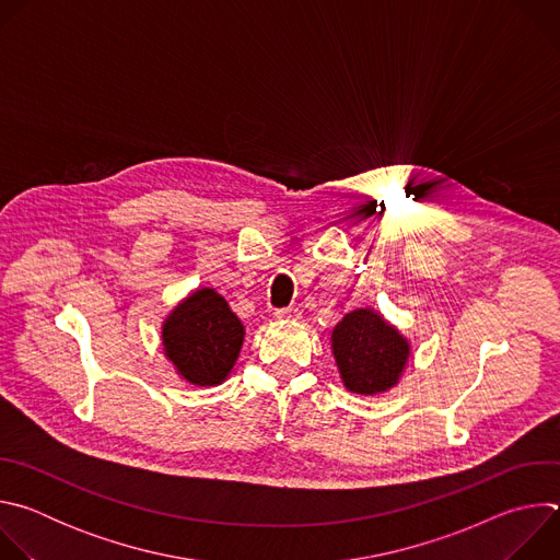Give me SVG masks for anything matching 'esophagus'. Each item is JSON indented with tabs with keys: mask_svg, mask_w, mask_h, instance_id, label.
<instances>
[{
	"mask_svg": "<svg viewBox=\"0 0 560 560\" xmlns=\"http://www.w3.org/2000/svg\"><path fill=\"white\" fill-rule=\"evenodd\" d=\"M277 318H283V322H299L301 318V310L296 305H288V307H279L275 312Z\"/></svg>",
	"mask_w": 560,
	"mask_h": 560,
	"instance_id": "esophagus-1",
	"label": "esophagus"
}]
</instances>
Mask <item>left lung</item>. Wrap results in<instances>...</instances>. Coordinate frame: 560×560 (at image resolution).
<instances>
[{
  "label": "left lung",
  "mask_w": 560,
  "mask_h": 560,
  "mask_svg": "<svg viewBox=\"0 0 560 560\" xmlns=\"http://www.w3.org/2000/svg\"><path fill=\"white\" fill-rule=\"evenodd\" d=\"M332 350L348 389L376 394L392 387L404 372L408 341L383 316L370 310H354L332 332Z\"/></svg>",
  "instance_id": "left-lung-1"
}]
</instances>
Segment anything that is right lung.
Returning a JSON list of instances; mask_svg holds the SVG:
<instances>
[{"label":"right lung","mask_w":560,"mask_h":560,"mask_svg":"<svg viewBox=\"0 0 560 560\" xmlns=\"http://www.w3.org/2000/svg\"><path fill=\"white\" fill-rule=\"evenodd\" d=\"M244 343V326L223 296L203 288L188 296L164 324L166 357L197 385L221 383Z\"/></svg>","instance_id":"1"}]
</instances>
